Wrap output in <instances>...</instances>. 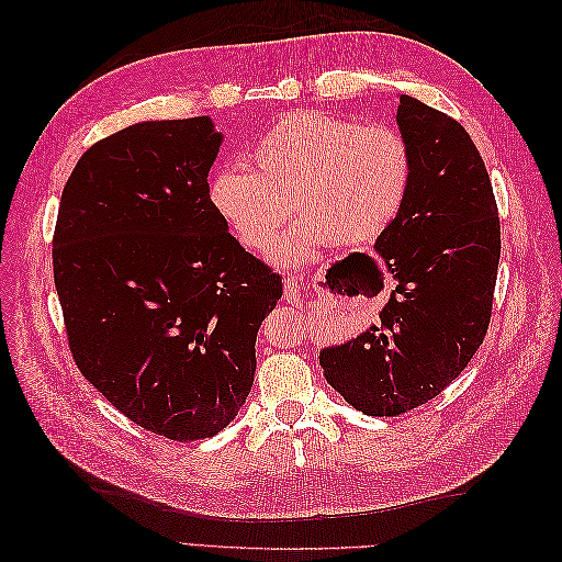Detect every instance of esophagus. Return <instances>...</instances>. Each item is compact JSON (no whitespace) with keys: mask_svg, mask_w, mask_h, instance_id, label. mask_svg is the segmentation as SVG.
<instances>
[{"mask_svg":"<svg viewBox=\"0 0 562 562\" xmlns=\"http://www.w3.org/2000/svg\"><path fill=\"white\" fill-rule=\"evenodd\" d=\"M283 300L288 302V304H300V281H297V277H288L285 281H283Z\"/></svg>","mask_w":562,"mask_h":562,"instance_id":"1","label":"esophagus"}]
</instances>
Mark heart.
I'll use <instances>...</instances> for the list:
<instances>
[{
    "label": "heart",
    "instance_id": "1",
    "mask_svg": "<svg viewBox=\"0 0 562 562\" xmlns=\"http://www.w3.org/2000/svg\"><path fill=\"white\" fill-rule=\"evenodd\" d=\"M250 168L227 166L211 180V206L244 248L265 252L291 220L277 258L307 260L328 244L380 236L411 194L415 159L405 135L326 112H291L250 151Z\"/></svg>",
    "mask_w": 562,
    "mask_h": 562
}]
</instances>
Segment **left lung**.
Here are the masks:
<instances>
[{
	"mask_svg": "<svg viewBox=\"0 0 562 562\" xmlns=\"http://www.w3.org/2000/svg\"><path fill=\"white\" fill-rule=\"evenodd\" d=\"M415 176L375 244L396 288L378 326L323 349L328 384L356 411L394 417L436 398L487 335L502 229L481 151L446 112L401 95Z\"/></svg>",
	"mask_w": 562,
	"mask_h": 562,
	"instance_id": "left-lung-1",
	"label": "left lung"
}]
</instances>
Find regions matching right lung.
Masks as SVG:
<instances>
[{
	"instance_id": "1",
	"label": "right lung",
	"mask_w": 562,
	"mask_h": 562,
	"mask_svg": "<svg viewBox=\"0 0 562 562\" xmlns=\"http://www.w3.org/2000/svg\"><path fill=\"white\" fill-rule=\"evenodd\" d=\"M223 135L209 116L145 122L83 151L60 196L54 281L81 375L138 427L223 431L255 378L279 271L211 206Z\"/></svg>"
}]
</instances>
